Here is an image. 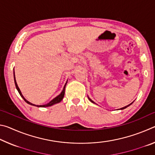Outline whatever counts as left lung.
I'll return each instance as SVG.
<instances>
[{
	"mask_svg": "<svg viewBox=\"0 0 155 155\" xmlns=\"http://www.w3.org/2000/svg\"><path fill=\"white\" fill-rule=\"evenodd\" d=\"M89 98V100H90V101L91 102V103H94V102L93 101H91V99H90V98ZM132 103H130V104H128V105H127V106H126V107H122V108H121V109H124L125 108H127V107H128V106H129V105H130V104H132Z\"/></svg>",
	"mask_w": 155,
	"mask_h": 155,
	"instance_id": "left-lung-1",
	"label": "left lung"
}]
</instances>
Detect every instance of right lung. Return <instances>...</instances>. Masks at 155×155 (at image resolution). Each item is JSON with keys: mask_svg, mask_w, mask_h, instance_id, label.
Listing matches in <instances>:
<instances>
[{"mask_svg": "<svg viewBox=\"0 0 155 155\" xmlns=\"http://www.w3.org/2000/svg\"><path fill=\"white\" fill-rule=\"evenodd\" d=\"M14 81H15V87H16L17 90L18 91V92H19L20 95L21 96V97H22V98L23 99L25 100V101L26 102V103H28V104H31V105L37 106V107H49V106L53 105V104H56V103H59V102H61V101H62L63 98H64V94H65V85H66V83H67V82H66V83H65V86H64V89H63V91H61V93L60 94L59 96H57L56 97V98H54V99H52V101H51V102H50V103H47V104H44V105H35V104H32V103H29V102H28V101H27V100H26V99L24 98V97H23L22 94V93H21V91H20V89H19V87H18V85H17L16 81H15V72H14Z\"/></svg>", "mask_w": 155, "mask_h": 155, "instance_id": "1", "label": "right lung"}]
</instances>
